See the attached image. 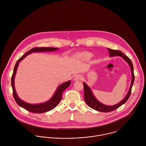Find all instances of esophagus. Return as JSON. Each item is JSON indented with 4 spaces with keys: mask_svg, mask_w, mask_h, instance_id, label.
<instances>
[{
    "mask_svg": "<svg viewBox=\"0 0 146 146\" xmlns=\"http://www.w3.org/2000/svg\"><path fill=\"white\" fill-rule=\"evenodd\" d=\"M82 79V77L80 75H76L74 78V80L75 81H78V80H81Z\"/></svg>",
    "mask_w": 146,
    "mask_h": 146,
    "instance_id": "esophagus-1",
    "label": "esophagus"
}]
</instances>
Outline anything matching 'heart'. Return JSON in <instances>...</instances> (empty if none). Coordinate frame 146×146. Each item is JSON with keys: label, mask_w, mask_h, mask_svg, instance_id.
<instances>
[{"label": "heart", "mask_w": 146, "mask_h": 146, "mask_svg": "<svg viewBox=\"0 0 146 146\" xmlns=\"http://www.w3.org/2000/svg\"><path fill=\"white\" fill-rule=\"evenodd\" d=\"M76 57L80 60L87 61L90 60L93 57V54L88 52H83L77 54Z\"/></svg>", "instance_id": "b5f03b06"}]
</instances>
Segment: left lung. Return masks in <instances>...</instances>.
Here are the masks:
<instances>
[{"mask_svg": "<svg viewBox=\"0 0 146 146\" xmlns=\"http://www.w3.org/2000/svg\"><path fill=\"white\" fill-rule=\"evenodd\" d=\"M107 49L109 51L110 57L120 56L125 60L126 62L128 63V64L129 65V66L130 67L132 79H131V82L130 84V86L129 90L127 94L126 95L125 98L121 102L118 103L117 104H115L113 106H110L105 105V104L101 103L100 102H99L95 98L94 96L93 95V94L92 92L91 91V89L89 87V86H88V85L86 84L85 83H83L85 102L90 108H92L95 110H97V111H98L100 112H108L114 111V110H116L117 108H118L119 107H120L121 105L124 104L125 102L127 101V100L129 99V98L130 96L131 92V88H132L133 85L134 83V81L133 66V63L131 62V60L126 56H125L123 53H122V52H121L120 50H113V49H109V48H108Z\"/></svg>", "mask_w": 146, "mask_h": 146, "instance_id": "8db88e82", "label": "left lung"}]
</instances>
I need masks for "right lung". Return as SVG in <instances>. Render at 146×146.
<instances>
[{
	"instance_id": "add662e5",
	"label": "right lung",
	"mask_w": 146,
	"mask_h": 146,
	"mask_svg": "<svg viewBox=\"0 0 146 146\" xmlns=\"http://www.w3.org/2000/svg\"><path fill=\"white\" fill-rule=\"evenodd\" d=\"M58 49V48H52V47H37V48H34L31 49L30 50H29L27 52H26L25 54H23L20 59L18 60L17 62L15 64L12 76L11 78V85L12 87L13 90V95L14 99L16 103L19 104L20 107L23 108L24 109L26 110L27 111L33 112V113H44L47 111H49L51 110H53L54 108H55L58 104L61 101L62 97V93L63 91L68 88L71 82L68 81L65 83H63L61 85H60L57 89L56 91L55 92V93L54 94L53 96L48 101L40 104H30L26 102L23 101L20 99V98L18 97L17 93L15 90V77L16 75V71L17 69V67L19 64V63L21 61L24 59L27 55L31 54L33 52H53L55 50H57Z\"/></svg>"
}]
</instances>
